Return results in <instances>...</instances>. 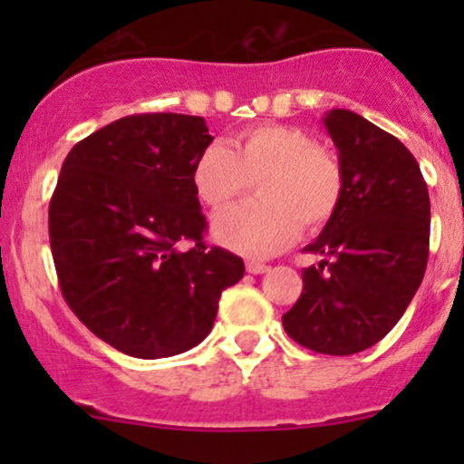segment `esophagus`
Here are the masks:
<instances>
[{"label":"esophagus","mask_w":464,"mask_h":464,"mask_svg":"<svg viewBox=\"0 0 464 464\" xmlns=\"http://www.w3.org/2000/svg\"><path fill=\"white\" fill-rule=\"evenodd\" d=\"M246 271H249V274H266V271H269V265H265V262H256V260H251V262H246Z\"/></svg>","instance_id":"obj_1"}]
</instances>
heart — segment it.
Here are the masks:
<instances>
[{
	"mask_svg": "<svg viewBox=\"0 0 464 464\" xmlns=\"http://www.w3.org/2000/svg\"><path fill=\"white\" fill-rule=\"evenodd\" d=\"M258 181V202L222 213L213 237L246 256H271L305 228L330 222L343 195L334 152L292 125H254L224 143H210L193 166L198 198L213 210L228 208Z\"/></svg>",
	"mask_w": 464,
	"mask_h": 464,
	"instance_id": "b5f03b06",
	"label": "heart"
}]
</instances>
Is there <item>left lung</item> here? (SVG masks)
I'll list each match as a JSON object with an SVG mask.
<instances>
[{"mask_svg": "<svg viewBox=\"0 0 464 464\" xmlns=\"http://www.w3.org/2000/svg\"><path fill=\"white\" fill-rule=\"evenodd\" d=\"M339 152L343 195L303 271V294L283 316L296 343L323 354H357L401 319L424 278L431 202L406 145L350 110L323 116Z\"/></svg>", "mask_w": 464, "mask_h": 464, "instance_id": "1", "label": "left lung"}]
</instances>
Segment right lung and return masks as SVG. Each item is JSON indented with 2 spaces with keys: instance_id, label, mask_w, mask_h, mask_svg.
<instances>
[{
  "instance_id": "1",
  "label": "right lung",
  "mask_w": 464,
  "mask_h": 464,
  "mask_svg": "<svg viewBox=\"0 0 464 464\" xmlns=\"http://www.w3.org/2000/svg\"><path fill=\"white\" fill-rule=\"evenodd\" d=\"M210 141L202 116L134 114L73 145L60 170L49 204L60 289L98 339L130 357L195 348L224 289L245 276L242 258L202 240L193 166Z\"/></svg>"
}]
</instances>
